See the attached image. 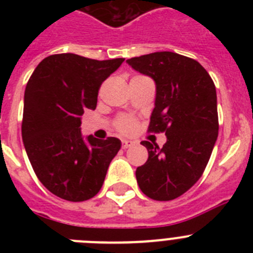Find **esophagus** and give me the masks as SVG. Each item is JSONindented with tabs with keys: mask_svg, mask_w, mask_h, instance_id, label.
<instances>
[{
	"mask_svg": "<svg viewBox=\"0 0 253 253\" xmlns=\"http://www.w3.org/2000/svg\"><path fill=\"white\" fill-rule=\"evenodd\" d=\"M134 144H135V143L133 142V140H128V139H123L122 140V147L124 149H126V148H130V147H133Z\"/></svg>",
	"mask_w": 253,
	"mask_h": 253,
	"instance_id": "obj_1",
	"label": "esophagus"
}]
</instances>
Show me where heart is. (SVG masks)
Instances as JSON below:
<instances>
[{
	"mask_svg": "<svg viewBox=\"0 0 253 253\" xmlns=\"http://www.w3.org/2000/svg\"><path fill=\"white\" fill-rule=\"evenodd\" d=\"M116 128L119 129L122 133L129 134L135 129V120L131 116H122L118 123H116Z\"/></svg>",
	"mask_w": 253,
	"mask_h": 253,
	"instance_id": "obj_1",
	"label": "heart"
}]
</instances>
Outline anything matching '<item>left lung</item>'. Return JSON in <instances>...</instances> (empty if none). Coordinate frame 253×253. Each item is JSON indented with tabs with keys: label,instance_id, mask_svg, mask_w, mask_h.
I'll use <instances>...</instances> for the list:
<instances>
[{
	"label": "left lung",
	"instance_id": "8db88e82",
	"mask_svg": "<svg viewBox=\"0 0 253 253\" xmlns=\"http://www.w3.org/2000/svg\"><path fill=\"white\" fill-rule=\"evenodd\" d=\"M156 84L149 130L165 131L162 148L143 140L148 160L135 177L148 198L167 202L186 193L202 177L218 138L216 91L195 59L173 51H156L126 59Z\"/></svg>",
	"mask_w": 253,
	"mask_h": 253
}]
</instances>
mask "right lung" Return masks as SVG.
Instances as JSON below:
<instances>
[{
    "label": "right lung",
    "mask_w": 253,
    "mask_h": 253,
    "mask_svg": "<svg viewBox=\"0 0 253 253\" xmlns=\"http://www.w3.org/2000/svg\"><path fill=\"white\" fill-rule=\"evenodd\" d=\"M124 58L96 60L72 53L44 58L31 75L24 96L21 134L35 175L46 189L68 202L99 193L118 138H86L81 116L95 110L100 86Z\"/></svg>",
    "instance_id": "1"
}]
</instances>
